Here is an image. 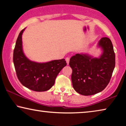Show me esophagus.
<instances>
[{
	"mask_svg": "<svg viewBox=\"0 0 126 126\" xmlns=\"http://www.w3.org/2000/svg\"><path fill=\"white\" fill-rule=\"evenodd\" d=\"M65 61H66V62H67V64H68L69 62V58L67 57L66 58H65Z\"/></svg>",
	"mask_w": 126,
	"mask_h": 126,
	"instance_id": "esophagus-1",
	"label": "esophagus"
}]
</instances>
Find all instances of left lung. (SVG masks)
<instances>
[{"instance_id": "8db88e82", "label": "left lung", "mask_w": 126, "mask_h": 126, "mask_svg": "<svg viewBox=\"0 0 126 126\" xmlns=\"http://www.w3.org/2000/svg\"><path fill=\"white\" fill-rule=\"evenodd\" d=\"M98 46L103 51L99 58L81 53L75 54L69 60L73 88L81 95H93L102 91L110 82L115 68V56L111 40L103 37Z\"/></svg>"}]
</instances>
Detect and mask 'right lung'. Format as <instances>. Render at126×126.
<instances>
[{
	"label": "right lung",
	"instance_id": "add662e5",
	"mask_svg": "<svg viewBox=\"0 0 126 126\" xmlns=\"http://www.w3.org/2000/svg\"><path fill=\"white\" fill-rule=\"evenodd\" d=\"M25 28L19 33L14 51L13 61L18 79L24 87L36 92L50 89L55 79L67 63L64 59L54 60L46 63L30 61L24 54L22 34Z\"/></svg>",
	"mask_w": 126,
	"mask_h": 126
}]
</instances>
